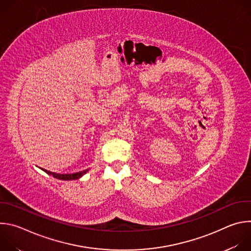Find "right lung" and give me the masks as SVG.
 I'll list each match as a JSON object with an SVG mask.
<instances>
[{
  "instance_id": "right-lung-1",
  "label": "right lung",
  "mask_w": 251,
  "mask_h": 251,
  "mask_svg": "<svg viewBox=\"0 0 251 251\" xmlns=\"http://www.w3.org/2000/svg\"><path fill=\"white\" fill-rule=\"evenodd\" d=\"M42 170L45 171L47 174L51 175L53 177L58 178V180H64V181L77 180V178L81 177L84 174H86L88 172V170H84V171H81V172H78V173H75V174H56V173H52V172H50V171L45 170V169H42Z\"/></svg>"
}]
</instances>
